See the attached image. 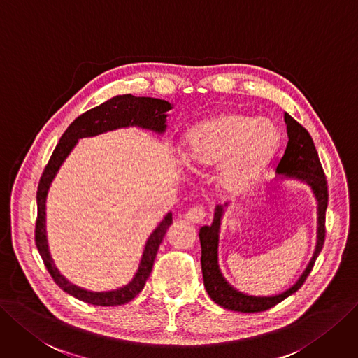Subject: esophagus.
<instances>
[{
	"instance_id": "obj_1",
	"label": "esophagus",
	"mask_w": 358,
	"mask_h": 358,
	"mask_svg": "<svg viewBox=\"0 0 358 358\" xmlns=\"http://www.w3.org/2000/svg\"><path fill=\"white\" fill-rule=\"evenodd\" d=\"M186 218H187V221H190V222H193V224L202 222V221L206 218V209H205V206L196 205V206L190 208V209L187 210Z\"/></svg>"
}]
</instances>
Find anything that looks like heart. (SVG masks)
I'll return each mask as SVG.
<instances>
[{"label": "heart", "mask_w": 358, "mask_h": 358, "mask_svg": "<svg viewBox=\"0 0 358 358\" xmlns=\"http://www.w3.org/2000/svg\"><path fill=\"white\" fill-rule=\"evenodd\" d=\"M279 148V131L268 119L245 113H222L197 124L187 134L186 159L197 166L229 161L221 168L222 186L241 193Z\"/></svg>", "instance_id": "heart-1"}]
</instances>
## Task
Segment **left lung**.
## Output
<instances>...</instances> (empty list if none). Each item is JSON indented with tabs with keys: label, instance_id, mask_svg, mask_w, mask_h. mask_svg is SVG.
Returning a JSON list of instances; mask_svg holds the SVG:
<instances>
[{
	"label": "left lung",
	"instance_id": "8db88e82",
	"mask_svg": "<svg viewBox=\"0 0 358 358\" xmlns=\"http://www.w3.org/2000/svg\"><path fill=\"white\" fill-rule=\"evenodd\" d=\"M285 122L287 129V145L283 156L277 164V172L285 174L287 177L298 178L307 182L315 194L317 203H319V234H317V248L313 259L310 261L307 270L303 271L301 279L290 287L286 292L275 296H248L234 290L226 280L222 279L217 264V248H218V230L220 221L224 206L218 205L215 208V218L213 226H203L199 231V239L202 246V274L203 285L206 292L215 303L222 308L239 313H261L273 308L277 303L286 299L296 290L301 289L303 282L307 280L308 274L311 273L315 259L322 252L326 237V209L329 202L327 192V180L324 176L323 166L320 164L319 153L315 150V145L310 132L303 128L299 122L285 113Z\"/></svg>",
	"mask_w": 358,
	"mask_h": 358
}]
</instances>
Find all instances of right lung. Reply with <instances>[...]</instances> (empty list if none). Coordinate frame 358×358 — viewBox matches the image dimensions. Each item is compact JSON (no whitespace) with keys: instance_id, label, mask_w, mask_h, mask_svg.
<instances>
[{"instance_id":"obj_1","label":"right lung","mask_w":358,"mask_h":358,"mask_svg":"<svg viewBox=\"0 0 358 358\" xmlns=\"http://www.w3.org/2000/svg\"><path fill=\"white\" fill-rule=\"evenodd\" d=\"M169 109L171 104L165 100L152 97H134L131 94L116 96L97 106V108L87 110L85 113L75 119V121L68 127V129L63 132L60 141L57 143L55 152H52L48 164L43 171V176L39 178L36 190L38 214L35 222V245L38 248L39 255H41L44 261L45 268L52 277V280H55L56 285L60 289H63L64 292H68L76 299H81L84 302L92 303V306L100 307L122 306V303L134 299L143 290L145 280L149 279V275L152 273L159 245H161L164 236L172 222V214H168L165 220L159 224L156 230L150 234L144 248L138 271L131 283L121 289L110 290V292H88V290H84L66 280L57 271L50 257L45 237V197L50 184L52 178H55L56 172L59 171L66 156L71 153L79 138L92 137L106 131L129 125H137L141 128L153 129L156 132H164L166 127V112Z\"/></svg>"}]
</instances>
